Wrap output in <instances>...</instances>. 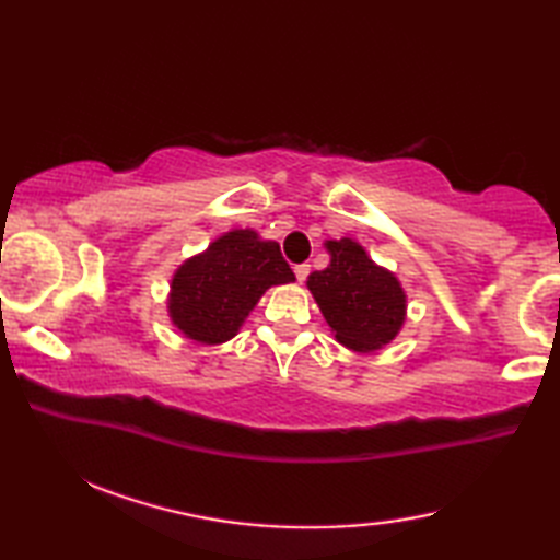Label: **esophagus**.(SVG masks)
Returning <instances> with one entry per match:
<instances>
[{"label": "esophagus", "instance_id": "obj_1", "mask_svg": "<svg viewBox=\"0 0 560 560\" xmlns=\"http://www.w3.org/2000/svg\"><path fill=\"white\" fill-rule=\"evenodd\" d=\"M293 271H295V279H299V281H305V279H307V273H311V265H295V267H293Z\"/></svg>", "mask_w": 560, "mask_h": 560}]
</instances>
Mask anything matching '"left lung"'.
Listing matches in <instances>:
<instances>
[{"mask_svg": "<svg viewBox=\"0 0 560 560\" xmlns=\"http://www.w3.org/2000/svg\"><path fill=\"white\" fill-rule=\"evenodd\" d=\"M329 267L313 271L307 289L337 339L353 351L385 347L404 323V291L389 271L373 265L365 249L343 237L329 241Z\"/></svg>", "mask_w": 560, "mask_h": 560, "instance_id": "1", "label": "left lung"}]
</instances>
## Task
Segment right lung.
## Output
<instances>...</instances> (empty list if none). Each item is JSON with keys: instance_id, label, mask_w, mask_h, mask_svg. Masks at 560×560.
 <instances>
[{"instance_id": "right-lung-1", "label": "right lung", "mask_w": 560, "mask_h": 560, "mask_svg": "<svg viewBox=\"0 0 560 560\" xmlns=\"http://www.w3.org/2000/svg\"><path fill=\"white\" fill-rule=\"evenodd\" d=\"M293 279L279 243L259 241L255 231H233L177 269L171 317L189 339L229 341L261 293Z\"/></svg>"}]
</instances>
